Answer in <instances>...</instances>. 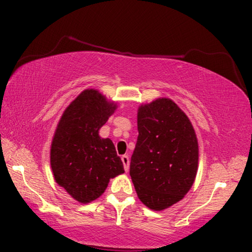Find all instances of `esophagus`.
I'll return each instance as SVG.
<instances>
[{
  "instance_id": "34e87169",
  "label": "esophagus",
  "mask_w": 252,
  "mask_h": 252,
  "mask_svg": "<svg viewBox=\"0 0 252 252\" xmlns=\"http://www.w3.org/2000/svg\"><path fill=\"white\" fill-rule=\"evenodd\" d=\"M122 161L124 164V168H125V171L127 172L129 170V157L127 156V155H124V156H122Z\"/></svg>"
}]
</instances>
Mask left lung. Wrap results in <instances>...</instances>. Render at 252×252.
<instances>
[{
  "label": "left lung",
  "mask_w": 252,
  "mask_h": 252,
  "mask_svg": "<svg viewBox=\"0 0 252 252\" xmlns=\"http://www.w3.org/2000/svg\"><path fill=\"white\" fill-rule=\"evenodd\" d=\"M137 130L130 178L140 201L160 211L181 201L194 184L197 137L186 113L165 97L140 106Z\"/></svg>",
  "instance_id": "obj_1"
}]
</instances>
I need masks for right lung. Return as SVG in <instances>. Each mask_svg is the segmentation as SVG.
<instances>
[{"label": "right lung", "mask_w": 252, "mask_h": 252, "mask_svg": "<svg viewBox=\"0 0 252 252\" xmlns=\"http://www.w3.org/2000/svg\"><path fill=\"white\" fill-rule=\"evenodd\" d=\"M116 109L98 91L86 89L65 109L55 132L50 149L55 181L84 204L98 198L110 179L125 172L112 141L98 135Z\"/></svg>", "instance_id": "1"}]
</instances>
